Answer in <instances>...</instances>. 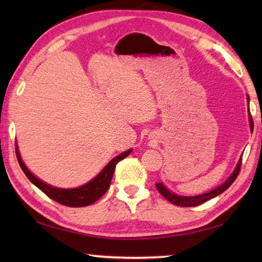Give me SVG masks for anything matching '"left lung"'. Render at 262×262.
<instances>
[{
  "instance_id": "obj_1",
  "label": "left lung",
  "mask_w": 262,
  "mask_h": 262,
  "mask_svg": "<svg viewBox=\"0 0 262 262\" xmlns=\"http://www.w3.org/2000/svg\"><path fill=\"white\" fill-rule=\"evenodd\" d=\"M246 99H247L248 105H250V97H248V95H247ZM248 121H250L251 132H253V120H252L251 113L248 114ZM241 165H242V157L239 158V161L237 163L236 167H234L232 173L229 176V178L225 180L223 184L217 186V187L209 190V192L203 193L200 195H194V196H184V195H178L173 192H171L168 188H166L165 185H164L163 183L156 184V187L158 189V192L161 193L167 201L173 203V205L179 206V207H195V206L202 205V203H205L206 201L210 200V199H212V198H216L217 195H220L223 193L224 190H227L238 177L239 171H241Z\"/></svg>"
}]
</instances>
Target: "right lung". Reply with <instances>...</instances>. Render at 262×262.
Listing matches in <instances>:
<instances>
[{"label": "right lung", "instance_id": "1", "mask_svg": "<svg viewBox=\"0 0 262 262\" xmlns=\"http://www.w3.org/2000/svg\"><path fill=\"white\" fill-rule=\"evenodd\" d=\"M132 150L133 149L123 151L122 154L115 156L113 159H111L107 165H106L94 179L88 181L86 184L79 186V187L76 188H59L43 183L42 180L37 178V177L29 170L28 166L25 165L23 159L20 157L18 145L16 144L17 159H18L21 170H23L25 176L28 177L31 183L37 186L40 190H42L48 198L53 199V200L61 203V205L68 207L90 206L98 200V199L103 196L111 185V180H112L115 165H117L120 161H122L123 158H126L128 155L132 152Z\"/></svg>", "mask_w": 262, "mask_h": 262}]
</instances>
